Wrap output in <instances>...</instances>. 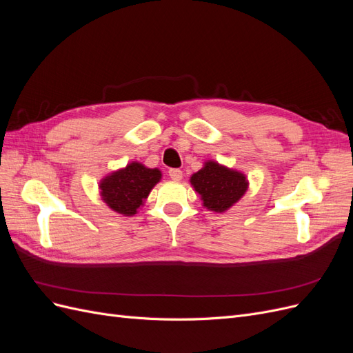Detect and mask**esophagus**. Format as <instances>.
I'll list each match as a JSON object with an SVG mask.
<instances>
[{"label":"esophagus","mask_w":353,"mask_h":353,"mask_svg":"<svg viewBox=\"0 0 353 353\" xmlns=\"http://www.w3.org/2000/svg\"><path fill=\"white\" fill-rule=\"evenodd\" d=\"M169 176H170V179L179 181L181 178H183V170H181V169H175V168L169 169Z\"/></svg>","instance_id":"1"}]
</instances>
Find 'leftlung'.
Instances as JSON below:
<instances>
[{"instance_id":"obj_1","label":"left lung","mask_w":353,"mask_h":353,"mask_svg":"<svg viewBox=\"0 0 353 353\" xmlns=\"http://www.w3.org/2000/svg\"><path fill=\"white\" fill-rule=\"evenodd\" d=\"M191 185L201 196L203 206L213 212H225L241 199L248 190V179L237 170L206 162L191 176Z\"/></svg>"}]
</instances>
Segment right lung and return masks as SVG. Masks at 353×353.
<instances>
[{"mask_svg": "<svg viewBox=\"0 0 353 353\" xmlns=\"http://www.w3.org/2000/svg\"><path fill=\"white\" fill-rule=\"evenodd\" d=\"M160 176L162 174L159 169H150L134 162L101 181V197L114 212L132 216L143 206Z\"/></svg>", "mask_w": 353, "mask_h": 353, "instance_id": "right-lung-1", "label": "right lung"}]
</instances>
